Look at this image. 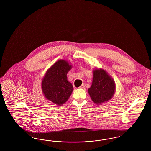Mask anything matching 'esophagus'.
<instances>
[{"mask_svg": "<svg viewBox=\"0 0 151 151\" xmlns=\"http://www.w3.org/2000/svg\"><path fill=\"white\" fill-rule=\"evenodd\" d=\"M84 87H85V86H84V84H82L81 86H80L79 88H80V89H83V88H84Z\"/></svg>", "mask_w": 151, "mask_h": 151, "instance_id": "obj_1", "label": "esophagus"}]
</instances>
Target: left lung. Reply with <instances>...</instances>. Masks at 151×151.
<instances>
[{
  "instance_id": "8db88e82",
  "label": "left lung",
  "mask_w": 151,
  "mask_h": 151,
  "mask_svg": "<svg viewBox=\"0 0 151 151\" xmlns=\"http://www.w3.org/2000/svg\"><path fill=\"white\" fill-rule=\"evenodd\" d=\"M115 89V81L108 72L102 68L94 69L92 83L88 89V93L94 103L100 105L111 100Z\"/></svg>"
}]
</instances>
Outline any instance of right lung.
<instances>
[{
    "mask_svg": "<svg viewBox=\"0 0 151 151\" xmlns=\"http://www.w3.org/2000/svg\"><path fill=\"white\" fill-rule=\"evenodd\" d=\"M72 65L65 59H59L47 70L41 83L45 97L57 105H62L72 94L73 88L67 75Z\"/></svg>",
    "mask_w": 151,
    "mask_h": 151,
    "instance_id": "add662e5",
    "label": "right lung"
}]
</instances>
